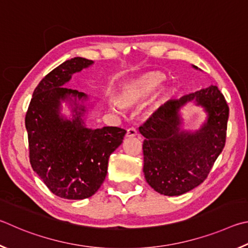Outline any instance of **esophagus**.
Masks as SVG:
<instances>
[{
	"label": "esophagus",
	"mask_w": 248,
	"mask_h": 248,
	"mask_svg": "<svg viewBox=\"0 0 248 248\" xmlns=\"http://www.w3.org/2000/svg\"><path fill=\"white\" fill-rule=\"evenodd\" d=\"M137 135V131L135 128H128L127 132H126V137L127 138H132V137H135Z\"/></svg>",
	"instance_id": "34e87169"
}]
</instances>
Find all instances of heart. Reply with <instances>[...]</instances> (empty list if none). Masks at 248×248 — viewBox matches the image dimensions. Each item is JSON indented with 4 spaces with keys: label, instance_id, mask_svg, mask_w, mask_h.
Listing matches in <instances>:
<instances>
[{
    "label": "heart",
    "instance_id": "obj_1",
    "mask_svg": "<svg viewBox=\"0 0 248 248\" xmlns=\"http://www.w3.org/2000/svg\"><path fill=\"white\" fill-rule=\"evenodd\" d=\"M164 75L160 72H149L121 86L116 94V102L120 107L128 108L144 102L164 80ZM169 97V89L162 88L153 102V108L159 107ZM116 108V106H114Z\"/></svg>",
    "mask_w": 248,
    "mask_h": 248
}]
</instances>
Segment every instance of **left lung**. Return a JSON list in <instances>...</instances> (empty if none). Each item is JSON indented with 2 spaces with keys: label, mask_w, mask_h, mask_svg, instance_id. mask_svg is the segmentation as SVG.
Returning <instances> with one entry per match:
<instances>
[{
  "label": "left lung",
  "mask_w": 248,
  "mask_h": 248,
  "mask_svg": "<svg viewBox=\"0 0 248 248\" xmlns=\"http://www.w3.org/2000/svg\"><path fill=\"white\" fill-rule=\"evenodd\" d=\"M189 102L202 106L207 114L201 128L194 132L181 129L180 110ZM228 119L229 107L217 86L160 107L140 127L145 137L147 183L166 196H179L201 185L224 148Z\"/></svg>",
  "instance_id": "8db88e82"
}]
</instances>
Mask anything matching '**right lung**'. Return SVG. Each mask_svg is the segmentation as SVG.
I'll use <instances>...</instances> for the list:
<instances>
[{
    "label": "right lung",
    "instance_id": "add662e5",
    "mask_svg": "<svg viewBox=\"0 0 248 248\" xmlns=\"http://www.w3.org/2000/svg\"><path fill=\"white\" fill-rule=\"evenodd\" d=\"M93 64L78 56L50 72L34 89L25 117L33 171L54 195L73 201L91 197L100 188L108 158L126 134L115 126L87 127L89 97L64 87L74 74ZM63 102L71 107L69 119L60 113Z\"/></svg>",
    "mask_w": 248,
    "mask_h": 248
}]
</instances>
